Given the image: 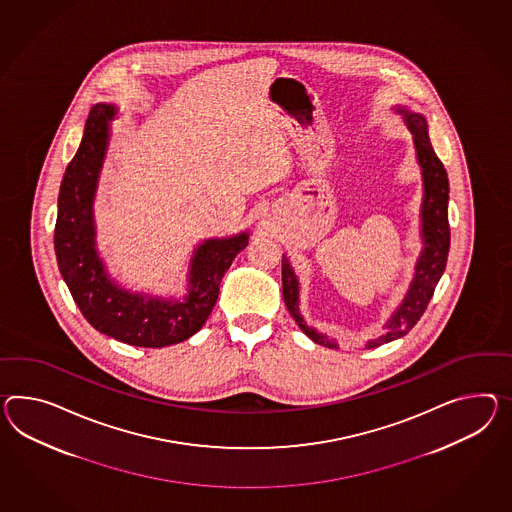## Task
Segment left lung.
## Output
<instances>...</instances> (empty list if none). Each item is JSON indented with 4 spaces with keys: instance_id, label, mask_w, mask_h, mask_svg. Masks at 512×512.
<instances>
[{
    "instance_id": "8db88e82",
    "label": "left lung",
    "mask_w": 512,
    "mask_h": 512,
    "mask_svg": "<svg viewBox=\"0 0 512 512\" xmlns=\"http://www.w3.org/2000/svg\"><path fill=\"white\" fill-rule=\"evenodd\" d=\"M396 114L403 118L407 129L411 131L416 163L422 174V207H420V240L422 250L414 264L411 285L407 294L399 301L398 307L388 316L383 324V333L379 337L370 338L364 348L372 349L392 342L396 338L405 337L418 320L422 318L429 300L433 298L435 287L446 270L449 253V222L448 201L449 183L444 164L440 163L437 153L431 146L427 133V120L424 114L414 113L407 105H394ZM283 298L288 312L296 320L301 331L311 338L312 342L329 349H337L335 338L327 337L316 331L305 322L300 311V277L294 272L290 259L283 253Z\"/></svg>"
}]
</instances>
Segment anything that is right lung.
<instances>
[{
    "label": "right lung",
    "instance_id": "right-lung-1",
    "mask_svg": "<svg viewBox=\"0 0 512 512\" xmlns=\"http://www.w3.org/2000/svg\"><path fill=\"white\" fill-rule=\"evenodd\" d=\"M118 113L114 103H96L90 109L81 144L61 181L53 246L59 272L88 324L129 346L164 348L196 335L207 322L222 277L248 246L250 231L198 244L181 298L137 292L118 283L101 259L94 214Z\"/></svg>",
    "mask_w": 512,
    "mask_h": 512
}]
</instances>
